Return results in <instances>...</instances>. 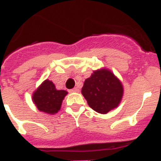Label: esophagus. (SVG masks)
Masks as SVG:
<instances>
[{"mask_svg": "<svg viewBox=\"0 0 161 161\" xmlns=\"http://www.w3.org/2000/svg\"><path fill=\"white\" fill-rule=\"evenodd\" d=\"M71 91H73V92H76V93H79L80 92V89L78 88V87H75V88L73 89Z\"/></svg>", "mask_w": 161, "mask_h": 161, "instance_id": "34e87169", "label": "esophagus"}]
</instances>
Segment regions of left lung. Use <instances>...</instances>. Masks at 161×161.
Returning <instances> with one entry per match:
<instances>
[{
	"label": "left lung",
	"instance_id": "obj_1",
	"mask_svg": "<svg viewBox=\"0 0 161 161\" xmlns=\"http://www.w3.org/2000/svg\"><path fill=\"white\" fill-rule=\"evenodd\" d=\"M81 94L92 109L105 114L119 107L123 96V86L119 79L107 68H101L85 80Z\"/></svg>",
	"mask_w": 161,
	"mask_h": 161
}]
</instances>
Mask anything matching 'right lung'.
Masks as SVG:
<instances>
[{
    "label": "right lung",
    "instance_id": "add662e5",
    "mask_svg": "<svg viewBox=\"0 0 161 161\" xmlns=\"http://www.w3.org/2000/svg\"><path fill=\"white\" fill-rule=\"evenodd\" d=\"M67 94L66 90H57L53 82L47 79L33 93L32 99L39 111L53 115L60 110Z\"/></svg>",
    "mask_w": 161,
    "mask_h": 161
}]
</instances>
